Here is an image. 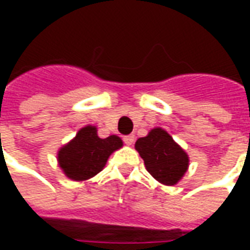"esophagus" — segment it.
Instances as JSON below:
<instances>
[{
	"label": "esophagus",
	"instance_id": "34e87169",
	"mask_svg": "<svg viewBox=\"0 0 250 250\" xmlns=\"http://www.w3.org/2000/svg\"><path fill=\"white\" fill-rule=\"evenodd\" d=\"M123 141H125V143L127 145V146H132V145H134V142H135V136L127 135L123 138Z\"/></svg>",
	"mask_w": 250,
	"mask_h": 250
}]
</instances>
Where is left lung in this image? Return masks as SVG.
<instances>
[{"label":"left lung","mask_w":250,"mask_h":250,"mask_svg":"<svg viewBox=\"0 0 250 250\" xmlns=\"http://www.w3.org/2000/svg\"><path fill=\"white\" fill-rule=\"evenodd\" d=\"M135 150L145 161L147 171L158 182L174 186L184 178L188 168V152L161 127H155L135 142Z\"/></svg>","instance_id":"8db88e82"}]
</instances>
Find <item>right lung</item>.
<instances>
[{
  "mask_svg": "<svg viewBox=\"0 0 250 250\" xmlns=\"http://www.w3.org/2000/svg\"><path fill=\"white\" fill-rule=\"evenodd\" d=\"M123 147L119 136L99 138L96 125H88L57 151V163L72 181L82 182L92 178L105 166L109 155Z\"/></svg>",
  "mask_w": 250,
  "mask_h": 250,
  "instance_id": "add662e5",
  "label": "right lung"
}]
</instances>
